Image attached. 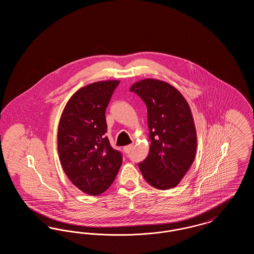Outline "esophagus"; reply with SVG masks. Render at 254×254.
Wrapping results in <instances>:
<instances>
[{
    "mask_svg": "<svg viewBox=\"0 0 254 254\" xmlns=\"http://www.w3.org/2000/svg\"><path fill=\"white\" fill-rule=\"evenodd\" d=\"M133 148V145H126V146H124V151L126 152V153H128V152H130L131 151V149Z\"/></svg>",
    "mask_w": 254,
    "mask_h": 254,
    "instance_id": "esophagus-1",
    "label": "esophagus"
}]
</instances>
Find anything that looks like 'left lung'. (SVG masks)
Returning <instances> with one entry per match:
<instances>
[{
  "mask_svg": "<svg viewBox=\"0 0 254 254\" xmlns=\"http://www.w3.org/2000/svg\"><path fill=\"white\" fill-rule=\"evenodd\" d=\"M130 91L141 97L147 108L149 152L139 169L145 181L158 190L175 188L196 154L191 109L177 88L161 80L143 79L134 83Z\"/></svg>",
  "mask_w": 254,
  "mask_h": 254,
  "instance_id": "8db88e82",
  "label": "left lung"
}]
</instances>
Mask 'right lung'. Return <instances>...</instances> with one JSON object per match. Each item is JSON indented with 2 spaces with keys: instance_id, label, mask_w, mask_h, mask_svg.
I'll return each mask as SVG.
<instances>
[{
  "instance_id": "add662e5",
  "label": "right lung",
  "mask_w": 254,
  "mask_h": 254,
  "mask_svg": "<svg viewBox=\"0 0 254 254\" xmlns=\"http://www.w3.org/2000/svg\"><path fill=\"white\" fill-rule=\"evenodd\" d=\"M118 80L99 81L78 89L66 103L58 127L61 165L83 192L99 195L114 181L121 153L109 144L106 109Z\"/></svg>"
}]
</instances>
